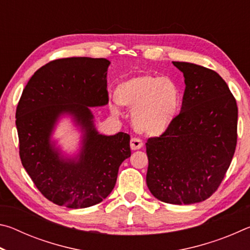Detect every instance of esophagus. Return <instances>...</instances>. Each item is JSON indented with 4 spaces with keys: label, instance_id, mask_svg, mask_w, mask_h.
Masks as SVG:
<instances>
[{
    "label": "esophagus",
    "instance_id": "1",
    "mask_svg": "<svg viewBox=\"0 0 250 250\" xmlns=\"http://www.w3.org/2000/svg\"><path fill=\"white\" fill-rule=\"evenodd\" d=\"M142 146H143V143H142V141L140 140V139L132 138V139H131V140H130V147H131V150H133V151L139 150V149H141Z\"/></svg>",
    "mask_w": 250,
    "mask_h": 250
}]
</instances>
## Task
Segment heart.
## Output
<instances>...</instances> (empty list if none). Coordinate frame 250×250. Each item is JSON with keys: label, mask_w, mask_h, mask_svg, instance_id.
Instances as JSON below:
<instances>
[{"label": "heart", "mask_w": 250, "mask_h": 250, "mask_svg": "<svg viewBox=\"0 0 250 250\" xmlns=\"http://www.w3.org/2000/svg\"><path fill=\"white\" fill-rule=\"evenodd\" d=\"M113 97L118 105L132 110L134 130L149 137L166 133L179 116L182 104L181 89L175 80L152 75L137 76L119 83ZM110 110L118 113L116 107Z\"/></svg>", "instance_id": "b5f03b06"}]
</instances>
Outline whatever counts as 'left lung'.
Instances as JSON below:
<instances>
[{"label":"left lung","mask_w":250,"mask_h":250,"mask_svg":"<svg viewBox=\"0 0 250 250\" xmlns=\"http://www.w3.org/2000/svg\"><path fill=\"white\" fill-rule=\"evenodd\" d=\"M172 62L184 76L183 103L171 128L146 143V185L160 201L188 205L205 201L222 183L235 153L238 109L216 71Z\"/></svg>","instance_id":"8db88e82"}]
</instances>
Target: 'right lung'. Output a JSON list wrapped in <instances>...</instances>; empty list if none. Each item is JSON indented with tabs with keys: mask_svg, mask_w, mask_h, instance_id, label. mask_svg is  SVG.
<instances>
[{
	"mask_svg": "<svg viewBox=\"0 0 250 250\" xmlns=\"http://www.w3.org/2000/svg\"><path fill=\"white\" fill-rule=\"evenodd\" d=\"M105 58L70 57L36 71L16 109L20 156L40 192L59 206L86 208L115 188L121 163L131 155L130 135H104L92 107L108 104ZM69 116L82 132L79 153L67 156L52 140L58 121Z\"/></svg>",
	"mask_w": 250,
	"mask_h": 250,
	"instance_id": "1",
	"label": "right lung"
}]
</instances>
